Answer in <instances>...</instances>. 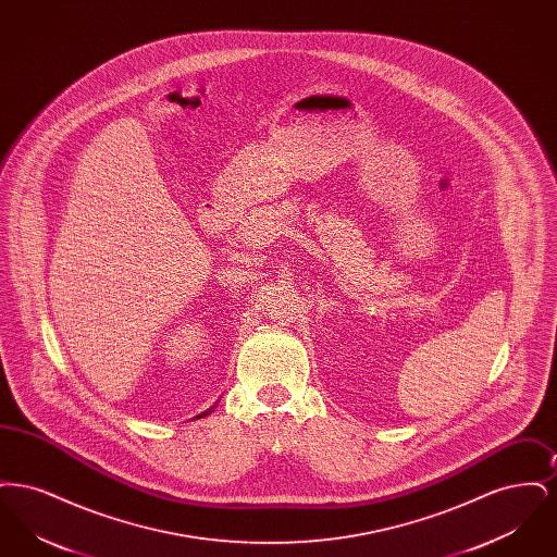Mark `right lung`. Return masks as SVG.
<instances>
[{
	"mask_svg": "<svg viewBox=\"0 0 557 557\" xmlns=\"http://www.w3.org/2000/svg\"><path fill=\"white\" fill-rule=\"evenodd\" d=\"M212 411V407L211 409H207V411H205V413H200V416H196V418H205V416H209V413H211Z\"/></svg>",
	"mask_w": 557,
	"mask_h": 557,
	"instance_id": "right-lung-1",
	"label": "right lung"
}]
</instances>
